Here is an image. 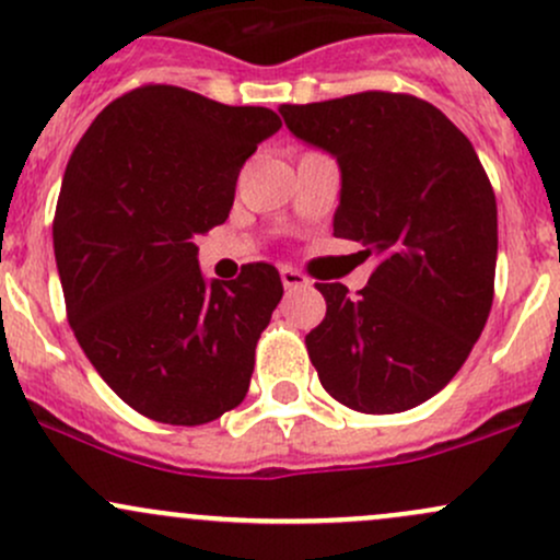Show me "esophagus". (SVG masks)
Segmentation results:
<instances>
[{
  "label": "esophagus",
  "instance_id": "1",
  "mask_svg": "<svg viewBox=\"0 0 560 560\" xmlns=\"http://www.w3.org/2000/svg\"><path fill=\"white\" fill-rule=\"evenodd\" d=\"M281 273V281H284L287 290H305V287H311V279L305 273H300V270H294L290 266H284L279 270Z\"/></svg>",
  "mask_w": 560,
  "mask_h": 560
}]
</instances>
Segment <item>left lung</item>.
I'll use <instances>...</instances> for the list:
<instances>
[{"instance_id":"8db88e82","label":"left lung","mask_w":560,"mask_h":560,"mask_svg":"<svg viewBox=\"0 0 560 560\" xmlns=\"http://www.w3.org/2000/svg\"><path fill=\"white\" fill-rule=\"evenodd\" d=\"M279 114L340 164L335 236L377 257L359 298L316 284L327 316L305 346L318 380L364 415L420 407L465 364L494 300L497 201L478 153L439 108L404 92Z\"/></svg>"}]
</instances>
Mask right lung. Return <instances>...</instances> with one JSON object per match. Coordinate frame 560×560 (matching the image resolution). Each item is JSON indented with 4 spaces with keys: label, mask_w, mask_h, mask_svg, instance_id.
I'll return each instance as SVG.
<instances>
[{
    "label": "right lung",
    "mask_w": 560,
    "mask_h": 560,
    "mask_svg": "<svg viewBox=\"0 0 560 560\" xmlns=\"http://www.w3.org/2000/svg\"><path fill=\"white\" fill-rule=\"evenodd\" d=\"M279 127L270 108L145 84L71 153L52 220L69 324L108 388L151 420L205 425L247 396L279 270L249 262L207 281L194 236L225 223L244 162Z\"/></svg>",
    "instance_id": "add662e5"
}]
</instances>
